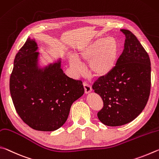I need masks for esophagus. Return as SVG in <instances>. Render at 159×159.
<instances>
[{"label":"esophagus","instance_id":"34e87169","mask_svg":"<svg viewBox=\"0 0 159 159\" xmlns=\"http://www.w3.org/2000/svg\"><path fill=\"white\" fill-rule=\"evenodd\" d=\"M83 86H84V92L86 94H88L90 92H91V91H92V89H91V86L87 84V83H84L83 84Z\"/></svg>","mask_w":159,"mask_h":159}]
</instances>
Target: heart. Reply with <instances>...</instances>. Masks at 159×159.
<instances>
[{"label": "heart", "mask_w": 159, "mask_h": 159, "mask_svg": "<svg viewBox=\"0 0 159 159\" xmlns=\"http://www.w3.org/2000/svg\"><path fill=\"white\" fill-rule=\"evenodd\" d=\"M120 46L115 39L101 38L85 44L79 50L77 57L72 56L70 66L79 73L81 61L89 63V72L95 77H104L112 73L117 64Z\"/></svg>", "instance_id": "1"}]
</instances>
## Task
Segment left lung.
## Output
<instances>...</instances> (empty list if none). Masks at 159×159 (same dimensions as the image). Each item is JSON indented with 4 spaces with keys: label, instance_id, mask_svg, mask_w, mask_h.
Instances as JSON below:
<instances>
[{
    "label": "left lung",
    "instance_id": "1",
    "mask_svg": "<svg viewBox=\"0 0 159 159\" xmlns=\"http://www.w3.org/2000/svg\"><path fill=\"white\" fill-rule=\"evenodd\" d=\"M120 30L126 40L116 68L93 85L104 105L98 117L108 126H122L134 120L145 107L151 88L148 54L133 33L126 29Z\"/></svg>",
    "mask_w": 159,
    "mask_h": 159
}]
</instances>
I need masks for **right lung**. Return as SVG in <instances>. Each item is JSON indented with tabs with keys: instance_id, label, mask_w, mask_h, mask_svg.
<instances>
[{
	"instance_id": "obj_1",
	"label": "right lung",
	"mask_w": 159,
	"mask_h": 159,
	"mask_svg": "<svg viewBox=\"0 0 159 159\" xmlns=\"http://www.w3.org/2000/svg\"><path fill=\"white\" fill-rule=\"evenodd\" d=\"M35 38L29 37L14 60L10 79L16 112L33 129L54 131L65 124L73 102L84 93L82 82L61 69L62 58L41 64Z\"/></svg>"
}]
</instances>
